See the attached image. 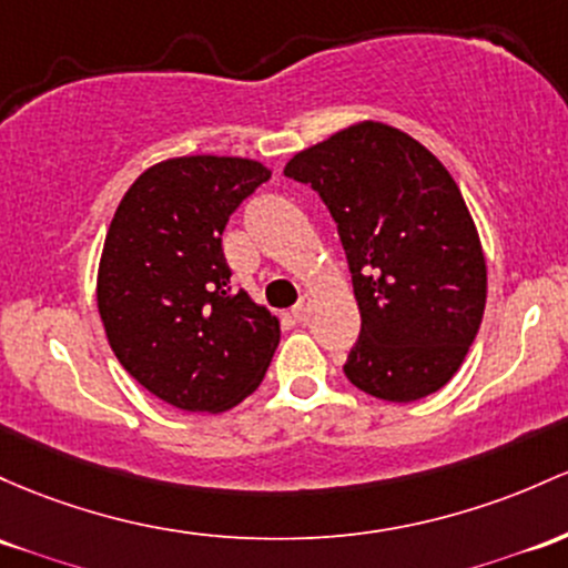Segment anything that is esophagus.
<instances>
[{"label":"esophagus","mask_w":568,"mask_h":568,"mask_svg":"<svg viewBox=\"0 0 568 568\" xmlns=\"http://www.w3.org/2000/svg\"><path fill=\"white\" fill-rule=\"evenodd\" d=\"M291 315H294L298 323H307L310 315H313V298H310V296L298 298V304L294 310H291Z\"/></svg>","instance_id":"1"}]
</instances>
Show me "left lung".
Instances as JSON below:
<instances>
[{
    "label": "left lung",
    "instance_id": "8db88e82",
    "mask_svg": "<svg viewBox=\"0 0 568 568\" xmlns=\"http://www.w3.org/2000/svg\"><path fill=\"white\" fill-rule=\"evenodd\" d=\"M285 178L332 213L361 334L345 375L383 402H417L464 364L485 310V258L456 180L420 142L366 121L296 153Z\"/></svg>",
    "mask_w": 568,
    "mask_h": 568
}]
</instances>
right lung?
<instances>
[{
    "label": "right lung",
    "instance_id": "obj_1",
    "mask_svg": "<svg viewBox=\"0 0 568 568\" xmlns=\"http://www.w3.org/2000/svg\"><path fill=\"white\" fill-rule=\"evenodd\" d=\"M264 164L229 155L161 161L112 215L97 302L123 369L185 413H223L264 379L280 323L234 291L221 236Z\"/></svg>",
    "mask_w": 568,
    "mask_h": 568
}]
</instances>
